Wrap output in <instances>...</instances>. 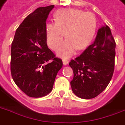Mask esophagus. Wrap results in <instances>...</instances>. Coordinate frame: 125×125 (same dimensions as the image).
Masks as SVG:
<instances>
[{
  "mask_svg": "<svg viewBox=\"0 0 125 125\" xmlns=\"http://www.w3.org/2000/svg\"><path fill=\"white\" fill-rule=\"evenodd\" d=\"M68 63V61L66 60H63V65H67Z\"/></svg>",
  "mask_w": 125,
  "mask_h": 125,
  "instance_id": "esophagus-1",
  "label": "esophagus"
}]
</instances>
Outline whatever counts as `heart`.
<instances>
[{
    "label": "heart",
    "instance_id": "1",
    "mask_svg": "<svg viewBox=\"0 0 125 125\" xmlns=\"http://www.w3.org/2000/svg\"><path fill=\"white\" fill-rule=\"evenodd\" d=\"M55 22L46 26L47 42L55 50L62 41L64 33L66 40L57 50V55L63 59L72 56L76 51L89 46L96 30V18L92 13L76 9H61L55 12Z\"/></svg>",
    "mask_w": 125,
    "mask_h": 125
}]
</instances>
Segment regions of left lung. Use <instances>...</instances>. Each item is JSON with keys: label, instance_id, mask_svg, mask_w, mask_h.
<instances>
[{"label": "left lung", "instance_id": "8db88e82", "mask_svg": "<svg viewBox=\"0 0 125 125\" xmlns=\"http://www.w3.org/2000/svg\"><path fill=\"white\" fill-rule=\"evenodd\" d=\"M115 48L111 30L105 25L98 30L93 44L70 61L69 65L74 72L70 85L76 95L92 99L107 87L114 73Z\"/></svg>", "mask_w": 125, "mask_h": 125}]
</instances>
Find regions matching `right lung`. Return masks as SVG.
Returning a JSON list of instances; mask_svg holds the SVG:
<instances>
[{
	"label": "right lung",
	"instance_id": "add662e5",
	"mask_svg": "<svg viewBox=\"0 0 125 125\" xmlns=\"http://www.w3.org/2000/svg\"><path fill=\"white\" fill-rule=\"evenodd\" d=\"M54 5L36 9L16 30L11 44V72L15 83L32 97L47 95L53 89L63 65L48 48L46 21Z\"/></svg>",
	"mask_w": 125,
	"mask_h": 125
}]
</instances>
